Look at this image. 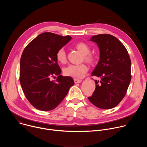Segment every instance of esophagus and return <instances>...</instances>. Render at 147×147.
Segmentation results:
<instances>
[{
    "instance_id": "obj_1",
    "label": "esophagus",
    "mask_w": 147,
    "mask_h": 147,
    "mask_svg": "<svg viewBox=\"0 0 147 147\" xmlns=\"http://www.w3.org/2000/svg\"><path fill=\"white\" fill-rule=\"evenodd\" d=\"M74 81L75 84L80 83V82H81L82 81L81 80H80V79H77V78H74Z\"/></svg>"
}]
</instances>
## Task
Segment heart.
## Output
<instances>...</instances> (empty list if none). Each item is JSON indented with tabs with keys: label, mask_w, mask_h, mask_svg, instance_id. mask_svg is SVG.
<instances>
[{
	"label": "heart",
	"mask_w": 147,
	"mask_h": 147,
	"mask_svg": "<svg viewBox=\"0 0 147 147\" xmlns=\"http://www.w3.org/2000/svg\"><path fill=\"white\" fill-rule=\"evenodd\" d=\"M76 48L78 51L84 55V59L87 61L92 63L94 61L95 57L93 55L90 54L91 49L88 45L83 42H80L76 45ZM56 57V60L60 63H65L67 61V56L63 48H60L57 51ZM87 70L88 67L84 64L70 65L64 69L63 72L67 76H70L75 78H80L83 76L84 74Z\"/></svg>",
	"instance_id": "heart-1"
}]
</instances>
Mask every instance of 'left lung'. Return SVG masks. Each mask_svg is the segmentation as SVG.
<instances>
[{
  "label": "left lung",
  "instance_id": "8db88e82",
  "mask_svg": "<svg viewBox=\"0 0 147 147\" xmlns=\"http://www.w3.org/2000/svg\"><path fill=\"white\" fill-rule=\"evenodd\" d=\"M99 49V60L91 73L100 78L89 100L99 108L112 109L126 94L131 81V60L121 42L110 34H99L90 39Z\"/></svg>",
  "mask_w": 147,
  "mask_h": 147
}]
</instances>
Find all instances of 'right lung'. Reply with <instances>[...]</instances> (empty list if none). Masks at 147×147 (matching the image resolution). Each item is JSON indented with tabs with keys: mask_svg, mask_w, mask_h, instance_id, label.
Masks as SVG:
<instances>
[{
	"mask_svg": "<svg viewBox=\"0 0 147 147\" xmlns=\"http://www.w3.org/2000/svg\"><path fill=\"white\" fill-rule=\"evenodd\" d=\"M51 32L37 36L27 45L20 63V81L24 94L36 109L49 111L56 108L74 84L69 76H63L56 55L71 39ZM57 76L55 81L51 78Z\"/></svg>",
	"mask_w": 147,
	"mask_h": 147,
	"instance_id": "obj_1",
	"label": "right lung"
}]
</instances>
